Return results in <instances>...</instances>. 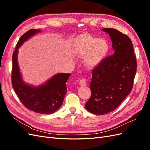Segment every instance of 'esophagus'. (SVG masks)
I'll return each instance as SVG.
<instances>
[{"mask_svg":"<svg viewBox=\"0 0 150 150\" xmlns=\"http://www.w3.org/2000/svg\"><path fill=\"white\" fill-rule=\"evenodd\" d=\"M79 84L82 86L86 85V79L85 78L81 79L79 81Z\"/></svg>","mask_w":150,"mask_h":150,"instance_id":"1","label":"esophagus"}]
</instances>
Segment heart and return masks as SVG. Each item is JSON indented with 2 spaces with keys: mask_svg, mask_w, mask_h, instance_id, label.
<instances>
[{
  "mask_svg": "<svg viewBox=\"0 0 150 150\" xmlns=\"http://www.w3.org/2000/svg\"><path fill=\"white\" fill-rule=\"evenodd\" d=\"M74 52L78 57L87 56L85 64L89 68L97 66L105 57L109 50V45L105 40L88 34L79 35L74 41Z\"/></svg>",
  "mask_w": 150,
  "mask_h": 150,
  "instance_id": "obj_1",
  "label": "heart"
}]
</instances>
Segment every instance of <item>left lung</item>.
<instances>
[{
	"label": "left lung",
	"mask_w": 150,
	"mask_h": 150,
	"mask_svg": "<svg viewBox=\"0 0 150 150\" xmlns=\"http://www.w3.org/2000/svg\"><path fill=\"white\" fill-rule=\"evenodd\" d=\"M110 34L114 54L92 70L91 95L85 104L89 112L105 115L115 110L132 90L137 68L132 41L115 29L104 28Z\"/></svg>",
	"instance_id": "left-lung-1"
}]
</instances>
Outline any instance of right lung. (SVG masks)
I'll list each match as a JSON object with an SVG mask.
<instances>
[{
	"instance_id": "right-lung-1",
	"label": "right lung",
	"mask_w": 150,
	"mask_h": 150,
	"mask_svg": "<svg viewBox=\"0 0 150 150\" xmlns=\"http://www.w3.org/2000/svg\"><path fill=\"white\" fill-rule=\"evenodd\" d=\"M39 29H32L22 35L17 42L12 54V85L18 98L28 110L40 114H52L59 108L67 93L66 84L71 74L60 73L39 87L25 84L22 80L17 63L18 49Z\"/></svg>"
}]
</instances>
